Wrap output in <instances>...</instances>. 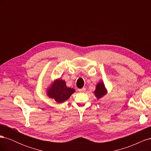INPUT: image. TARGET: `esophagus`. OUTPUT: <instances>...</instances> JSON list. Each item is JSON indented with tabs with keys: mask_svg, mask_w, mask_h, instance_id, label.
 I'll list each match as a JSON object with an SVG mask.
<instances>
[{
	"mask_svg": "<svg viewBox=\"0 0 151 151\" xmlns=\"http://www.w3.org/2000/svg\"><path fill=\"white\" fill-rule=\"evenodd\" d=\"M79 92H81V93L85 92V91H86V88H81V89H79Z\"/></svg>",
	"mask_w": 151,
	"mask_h": 151,
	"instance_id": "esophagus-1",
	"label": "esophagus"
}]
</instances>
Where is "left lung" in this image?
<instances>
[{
	"instance_id": "8db88e82",
	"label": "left lung",
	"mask_w": 151,
	"mask_h": 151,
	"mask_svg": "<svg viewBox=\"0 0 151 151\" xmlns=\"http://www.w3.org/2000/svg\"><path fill=\"white\" fill-rule=\"evenodd\" d=\"M106 91L104 88L103 83L101 82V83H98L96 86V90L94 91V94L96 95V96L97 97V98L99 99L101 97H103L104 95L106 94Z\"/></svg>"
}]
</instances>
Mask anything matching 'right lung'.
<instances>
[{"label": "right lung", "instance_id": "right-lung-1", "mask_svg": "<svg viewBox=\"0 0 151 151\" xmlns=\"http://www.w3.org/2000/svg\"><path fill=\"white\" fill-rule=\"evenodd\" d=\"M74 92V89L67 88L64 81L58 79L48 89L47 94L50 98L55 99L57 102L62 103L67 100Z\"/></svg>", "mask_w": 151, "mask_h": 151}]
</instances>
